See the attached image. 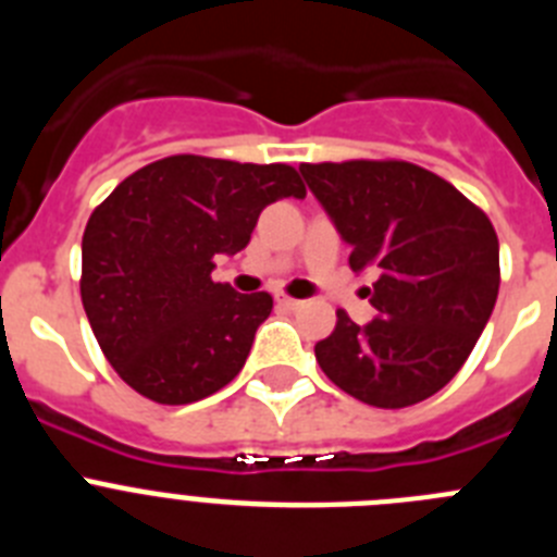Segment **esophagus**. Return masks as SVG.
<instances>
[{
  "label": "esophagus",
  "instance_id": "34e87169",
  "mask_svg": "<svg viewBox=\"0 0 557 557\" xmlns=\"http://www.w3.org/2000/svg\"><path fill=\"white\" fill-rule=\"evenodd\" d=\"M275 304L282 309H289V312H295V309H301L304 301H298V298H289V295H275Z\"/></svg>",
  "mask_w": 557,
  "mask_h": 557
}]
</instances>
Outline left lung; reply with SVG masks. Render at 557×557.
Segmentation results:
<instances>
[{"instance_id": "obj_1", "label": "left lung", "mask_w": 557, "mask_h": 557, "mask_svg": "<svg viewBox=\"0 0 557 557\" xmlns=\"http://www.w3.org/2000/svg\"><path fill=\"white\" fill-rule=\"evenodd\" d=\"M354 273L373 270L366 326L337 312L314 346L339 391L398 410L430 398L469 359L499 293V239L469 198L410 161L301 164Z\"/></svg>"}]
</instances>
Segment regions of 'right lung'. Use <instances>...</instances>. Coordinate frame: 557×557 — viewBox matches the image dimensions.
<instances>
[{"mask_svg":"<svg viewBox=\"0 0 557 557\" xmlns=\"http://www.w3.org/2000/svg\"><path fill=\"white\" fill-rule=\"evenodd\" d=\"M307 198L287 164L170 156L127 175L88 218L81 298L113 371L159 405H191L243 371L268 293L211 282L264 206Z\"/></svg>","mask_w":557,"mask_h":557,"instance_id":"obj_1","label":"right lung"}]
</instances>
